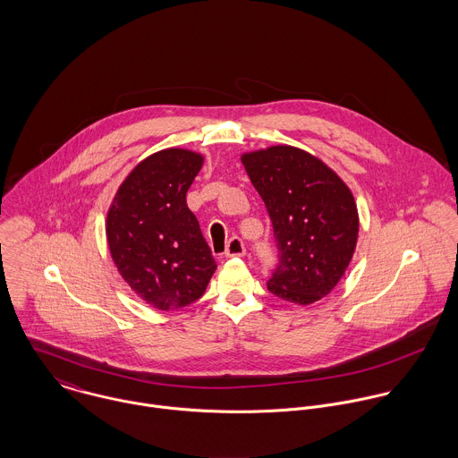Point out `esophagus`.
<instances>
[{"label":"esophagus","mask_w":458,"mask_h":458,"mask_svg":"<svg viewBox=\"0 0 458 458\" xmlns=\"http://www.w3.org/2000/svg\"><path fill=\"white\" fill-rule=\"evenodd\" d=\"M245 254V245L238 236H233L225 247V258H240Z\"/></svg>","instance_id":"1"}]
</instances>
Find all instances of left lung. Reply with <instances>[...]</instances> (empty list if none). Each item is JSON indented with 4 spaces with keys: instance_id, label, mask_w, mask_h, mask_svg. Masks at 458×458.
I'll list each match as a JSON object with an SVG mask.
<instances>
[{
    "instance_id": "1",
    "label": "left lung",
    "mask_w": 458,
    "mask_h": 458,
    "mask_svg": "<svg viewBox=\"0 0 458 458\" xmlns=\"http://www.w3.org/2000/svg\"><path fill=\"white\" fill-rule=\"evenodd\" d=\"M273 224L278 264L267 291L310 305L333 291L352 259L360 218L352 192L318 157L287 144L242 155Z\"/></svg>"
}]
</instances>
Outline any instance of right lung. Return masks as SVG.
I'll return each instance as SVG.
<instances>
[{
  "label": "right lung",
  "instance_id": "obj_1",
  "mask_svg": "<svg viewBox=\"0 0 458 458\" xmlns=\"http://www.w3.org/2000/svg\"><path fill=\"white\" fill-rule=\"evenodd\" d=\"M202 162V155L182 148L149 155L120 185L107 211L113 261L131 291L158 310L199 300L216 269L187 206Z\"/></svg>",
  "mask_w": 458,
  "mask_h": 458
}]
</instances>
